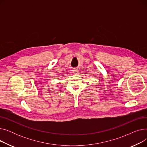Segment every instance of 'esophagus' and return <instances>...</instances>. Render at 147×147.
I'll use <instances>...</instances> for the list:
<instances>
[{
	"mask_svg": "<svg viewBox=\"0 0 147 147\" xmlns=\"http://www.w3.org/2000/svg\"><path fill=\"white\" fill-rule=\"evenodd\" d=\"M73 73H74V74H77V73H78V69H76V68H74V69H73Z\"/></svg>",
	"mask_w": 147,
	"mask_h": 147,
	"instance_id": "1",
	"label": "esophagus"
}]
</instances>
